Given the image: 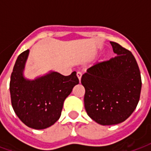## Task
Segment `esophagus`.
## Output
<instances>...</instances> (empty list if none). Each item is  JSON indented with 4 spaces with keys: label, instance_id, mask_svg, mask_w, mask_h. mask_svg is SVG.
<instances>
[{
    "label": "esophagus",
    "instance_id": "obj_1",
    "mask_svg": "<svg viewBox=\"0 0 151 151\" xmlns=\"http://www.w3.org/2000/svg\"><path fill=\"white\" fill-rule=\"evenodd\" d=\"M77 76H78V79H79V81H81V76H82L81 72H78V73H77Z\"/></svg>",
    "mask_w": 151,
    "mask_h": 151
}]
</instances>
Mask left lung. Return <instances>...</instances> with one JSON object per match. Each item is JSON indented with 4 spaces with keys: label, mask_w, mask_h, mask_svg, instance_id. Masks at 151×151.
<instances>
[{
    "label": "left lung",
    "mask_w": 151,
    "mask_h": 151,
    "mask_svg": "<svg viewBox=\"0 0 151 151\" xmlns=\"http://www.w3.org/2000/svg\"><path fill=\"white\" fill-rule=\"evenodd\" d=\"M110 44L117 56L90 67L81 78L85 110L102 125L124 122L136 108L142 87L133 55L119 44Z\"/></svg>",
    "instance_id": "obj_1"
}]
</instances>
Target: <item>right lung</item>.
<instances>
[{"mask_svg": "<svg viewBox=\"0 0 151 151\" xmlns=\"http://www.w3.org/2000/svg\"><path fill=\"white\" fill-rule=\"evenodd\" d=\"M29 50L18 56L11 75L10 94L13 110L27 126L34 129H45L59 120L64 100L73 88L79 84L73 71L63 76L50 71L34 80L23 75Z\"/></svg>", "mask_w": 151, "mask_h": 151, "instance_id": "obj_1", "label": "right lung"}]
</instances>
